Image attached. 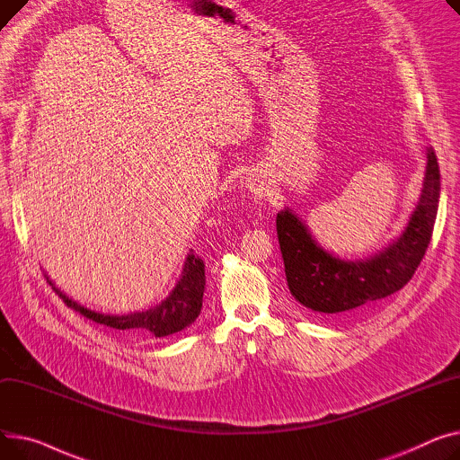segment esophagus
Returning a JSON list of instances; mask_svg holds the SVG:
<instances>
[{"label":"esophagus","mask_w":460,"mask_h":460,"mask_svg":"<svg viewBox=\"0 0 460 460\" xmlns=\"http://www.w3.org/2000/svg\"><path fill=\"white\" fill-rule=\"evenodd\" d=\"M251 193L254 195V197H258V199H261V197H265V193H267V183L263 181V180H252L251 181Z\"/></svg>","instance_id":"1"}]
</instances>
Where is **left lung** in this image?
Returning a JSON list of instances; mask_svg holds the SVG:
<instances>
[{
    "label": "left lung",
    "instance_id": "obj_1",
    "mask_svg": "<svg viewBox=\"0 0 460 460\" xmlns=\"http://www.w3.org/2000/svg\"><path fill=\"white\" fill-rule=\"evenodd\" d=\"M440 199V169L433 148L420 200L409 225L388 247L360 260H343L323 249L291 208L277 213V234L291 295L323 315H353L399 291L418 269L433 235Z\"/></svg>",
    "mask_w": 460,
    "mask_h": 460
}]
</instances>
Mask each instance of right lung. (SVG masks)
Instances as JSON below:
<instances>
[{
  "mask_svg": "<svg viewBox=\"0 0 460 460\" xmlns=\"http://www.w3.org/2000/svg\"><path fill=\"white\" fill-rule=\"evenodd\" d=\"M49 286L53 288L66 306L74 308L81 315H85L100 325L113 327L117 331L135 332V334H152L155 338H164L176 334L183 329H187L195 319L200 315L202 310V296H204V286H206V271L204 261L189 252L181 269V275L172 288V291L165 296L164 301L139 312L129 314H102L94 312L91 308H85L84 305L75 303L74 299L61 291L53 280L46 275Z\"/></svg>",
  "mask_w": 460,
  "mask_h": 460,
  "instance_id": "add662e5",
  "label": "right lung"
}]
</instances>
